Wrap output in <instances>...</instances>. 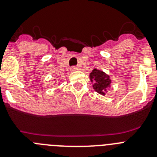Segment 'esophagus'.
<instances>
[{"mask_svg": "<svg viewBox=\"0 0 157 157\" xmlns=\"http://www.w3.org/2000/svg\"><path fill=\"white\" fill-rule=\"evenodd\" d=\"M78 70V68L77 67H71V71H75Z\"/></svg>", "mask_w": 157, "mask_h": 157, "instance_id": "obj_1", "label": "esophagus"}]
</instances>
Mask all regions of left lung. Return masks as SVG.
<instances>
[{
    "mask_svg": "<svg viewBox=\"0 0 157 157\" xmlns=\"http://www.w3.org/2000/svg\"><path fill=\"white\" fill-rule=\"evenodd\" d=\"M90 78L93 84V88L96 92L105 96L108 88L111 86L112 80L110 76L104 71L95 68L90 74Z\"/></svg>",
    "mask_w": 157,
    "mask_h": 157,
    "instance_id": "left-lung-1",
    "label": "left lung"
}]
</instances>
